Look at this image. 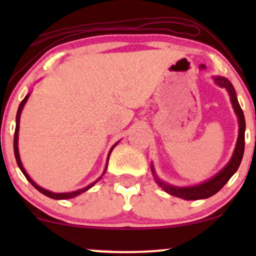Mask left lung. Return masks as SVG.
I'll use <instances>...</instances> for the list:
<instances>
[{"mask_svg": "<svg viewBox=\"0 0 256 256\" xmlns=\"http://www.w3.org/2000/svg\"><path fill=\"white\" fill-rule=\"evenodd\" d=\"M214 83L218 86L224 88L228 92L230 96V101L232 104V108H234V113H236L237 119H238V137H237L236 146H234V150L232 152V156L225 167L222 170L216 173V176H213L212 178L208 179V180L202 182V183L196 184V185H190V186H176V185L168 184L166 182H162L160 178L158 177L156 172H155L154 166L152 164V177H154L155 182H156L158 186L162 188L164 190L170 195L176 196V198H180L183 200H204L208 198L210 196H213L214 194H216L222 189L224 185L228 183V179L236 173L237 170L240 165V161H242L243 152H244V132H246V120H244V114H243L242 108L238 104V100L236 96V90H234V85L231 84V82L228 78L220 77V76H216L213 77Z\"/></svg>", "mask_w": 256, "mask_h": 256, "instance_id": "left-lung-1", "label": "left lung"}]
</instances>
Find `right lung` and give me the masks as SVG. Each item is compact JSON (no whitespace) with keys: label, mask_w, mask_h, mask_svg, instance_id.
Wrapping results in <instances>:
<instances>
[{"label":"right lung","mask_w":256,"mask_h":256,"mask_svg":"<svg viewBox=\"0 0 256 256\" xmlns=\"http://www.w3.org/2000/svg\"><path fill=\"white\" fill-rule=\"evenodd\" d=\"M28 98H30V92H28V95L25 96V98L22 100V104H19V108H18V113H16V134H14V155H16V164H18V166H19L20 171H22V173H24V176H25V177H26V179H28V180L30 182V183H31L32 185H34V188H36V189L38 190V192H42L43 195L48 196V198H54V200H67V198H76V196L80 195V194H83L84 192H86V190H89L90 188H92L94 185H95L96 183H98V182L100 180V179L102 178V176L104 174L106 171H107L108 160H110V152H112V150H113V149H114V146H116V144H118L119 142H116V144H114V146H112V148H110V152H108L107 164H106L104 171V173H102V176H101V177L96 179V180L94 182V183L89 184V185H88V186L83 188V189L76 190V192H49V190H46V189H44V188L40 186V185L36 184V183H34V180H32L31 177H30V176L28 174V172H26V170L24 168V166H22V160H20L19 146H18V140H19V125H20V116H22V108H24V106H25L26 102H28Z\"/></svg>","instance_id":"1"}]
</instances>
